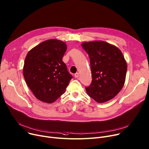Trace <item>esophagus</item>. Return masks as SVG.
Masks as SVG:
<instances>
[{
  "mask_svg": "<svg viewBox=\"0 0 149 149\" xmlns=\"http://www.w3.org/2000/svg\"><path fill=\"white\" fill-rule=\"evenodd\" d=\"M74 76H75V78H78V77H79V73H78V72L75 73V75H74Z\"/></svg>",
  "mask_w": 149,
  "mask_h": 149,
  "instance_id": "obj_1",
  "label": "esophagus"
}]
</instances>
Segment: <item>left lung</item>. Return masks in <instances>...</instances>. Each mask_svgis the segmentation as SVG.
I'll use <instances>...</instances> for the list:
<instances>
[{"label":"left lung","instance_id":"1","mask_svg":"<svg viewBox=\"0 0 149 149\" xmlns=\"http://www.w3.org/2000/svg\"><path fill=\"white\" fill-rule=\"evenodd\" d=\"M81 46L90 58L92 81L87 95L98 102L112 100L123 88L127 63L117 47L102 41L84 42Z\"/></svg>","mask_w":149,"mask_h":149}]
</instances>
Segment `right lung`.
I'll return each instance as SVG.
<instances>
[{"instance_id":"obj_1","label":"right lung","mask_w":149,"mask_h":149,"mask_svg":"<svg viewBox=\"0 0 149 149\" xmlns=\"http://www.w3.org/2000/svg\"><path fill=\"white\" fill-rule=\"evenodd\" d=\"M66 49L63 41L51 39L35 46L27 54L23 75L38 100L52 104L65 93L72 78L62 61Z\"/></svg>"}]
</instances>
